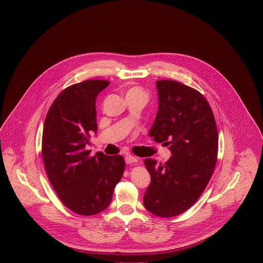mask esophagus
I'll list each match as a JSON object with an SVG mask.
<instances>
[{"label":"esophagus","mask_w":263,"mask_h":263,"mask_svg":"<svg viewBox=\"0 0 263 263\" xmlns=\"http://www.w3.org/2000/svg\"><path fill=\"white\" fill-rule=\"evenodd\" d=\"M125 160H126V163L127 164H132V163H136L138 161V159L132 155H127L125 157Z\"/></svg>","instance_id":"1"}]
</instances>
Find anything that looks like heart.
I'll return each mask as SVG.
<instances>
[{
	"instance_id": "b5f03b06",
	"label": "heart",
	"mask_w": 263,
	"mask_h": 263,
	"mask_svg": "<svg viewBox=\"0 0 263 263\" xmlns=\"http://www.w3.org/2000/svg\"><path fill=\"white\" fill-rule=\"evenodd\" d=\"M130 93H140V95H144V96H145L144 89L141 88V87H139V86L131 87V88L127 91V95H130Z\"/></svg>"
}]
</instances>
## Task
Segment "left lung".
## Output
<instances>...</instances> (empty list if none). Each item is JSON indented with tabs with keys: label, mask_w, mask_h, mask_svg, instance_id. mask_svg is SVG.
I'll return each instance as SVG.
<instances>
[{
	"label": "left lung",
	"mask_w": 263,
	"mask_h": 263,
	"mask_svg": "<svg viewBox=\"0 0 263 263\" xmlns=\"http://www.w3.org/2000/svg\"><path fill=\"white\" fill-rule=\"evenodd\" d=\"M159 108L149 137L172 152L165 163L146 158L151 184L144 194L147 211L177 216L201 197L213 174L218 133L212 109L197 89L174 80L156 82Z\"/></svg>",
	"instance_id": "8db88e82"
}]
</instances>
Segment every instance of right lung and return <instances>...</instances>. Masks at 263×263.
Listing matches in <instances>:
<instances>
[{"label": "right lung", "instance_id": "obj_1", "mask_svg": "<svg viewBox=\"0 0 263 263\" xmlns=\"http://www.w3.org/2000/svg\"><path fill=\"white\" fill-rule=\"evenodd\" d=\"M107 80H85L64 88L51 105L44 125L42 156L51 185L62 204L79 215L106 209L125 171L121 155L90 156L85 149L97 132L96 98Z\"/></svg>", "mask_w": 263, "mask_h": 263}]
</instances>
